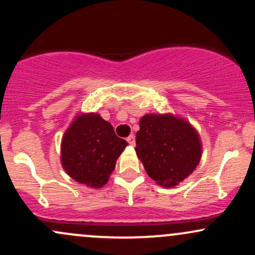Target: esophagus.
<instances>
[{"instance_id":"obj_1","label":"esophagus","mask_w":255,"mask_h":255,"mask_svg":"<svg viewBox=\"0 0 255 255\" xmlns=\"http://www.w3.org/2000/svg\"><path fill=\"white\" fill-rule=\"evenodd\" d=\"M127 141H128V144L134 145V144H135V136H134L133 134H131V135H129V136L127 137Z\"/></svg>"}]
</instances>
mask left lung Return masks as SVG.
Wrapping results in <instances>:
<instances>
[{"label": "left lung", "mask_w": 255, "mask_h": 255, "mask_svg": "<svg viewBox=\"0 0 255 255\" xmlns=\"http://www.w3.org/2000/svg\"><path fill=\"white\" fill-rule=\"evenodd\" d=\"M136 131V156L163 187H175L199 165L203 144L198 130L174 114H146Z\"/></svg>", "instance_id": "1"}]
</instances>
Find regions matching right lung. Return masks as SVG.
<instances>
[{
    "label": "right lung",
    "instance_id": "1",
    "mask_svg": "<svg viewBox=\"0 0 255 255\" xmlns=\"http://www.w3.org/2000/svg\"><path fill=\"white\" fill-rule=\"evenodd\" d=\"M127 145L99 114H78L62 136L61 164L73 180L98 189L109 181Z\"/></svg>",
    "mask_w": 255,
    "mask_h": 255
}]
</instances>
